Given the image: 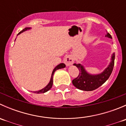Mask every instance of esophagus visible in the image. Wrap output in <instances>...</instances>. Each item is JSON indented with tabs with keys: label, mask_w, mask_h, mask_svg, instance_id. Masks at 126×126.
<instances>
[{
	"label": "esophagus",
	"mask_w": 126,
	"mask_h": 126,
	"mask_svg": "<svg viewBox=\"0 0 126 126\" xmlns=\"http://www.w3.org/2000/svg\"><path fill=\"white\" fill-rule=\"evenodd\" d=\"M64 62L67 66L71 65L74 63V59L71 55H68L65 57L64 60Z\"/></svg>",
	"instance_id": "esophagus-1"
}]
</instances>
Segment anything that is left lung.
I'll list each match as a JSON object with an SVG mask.
<instances>
[{
    "label": "left lung",
    "instance_id": "8db88e82",
    "mask_svg": "<svg viewBox=\"0 0 126 126\" xmlns=\"http://www.w3.org/2000/svg\"><path fill=\"white\" fill-rule=\"evenodd\" d=\"M105 36L111 38V36L109 33ZM115 54L111 57V61L109 66L105 69L102 73L98 75H90L86 72L83 67L80 64L74 63V65L77 66L79 70L78 76L72 80V84L77 88L83 91H93L101 87L103 83L106 82L113 69L115 64Z\"/></svg>",
    "mask_w": 126,
    "mask_h": 126
}]
</instances>
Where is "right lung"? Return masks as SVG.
I'll return each mask as SVG.
<instances>
[{
  "label": "right lung",
  "instance_id": "obj_1",
  "mask_svg": "<svg viewBox=\"0 0 126 126\" xmlns=\"http://www.w3.org/2000/svg\"><path fill=\"white\" fill-rule=\"evenodd\" d=\"M30 29V28H25V29H23L22 30H21V31L19 33L18 35H19V34L21 33L22 32H23L25 31V30H28V29ZM65 66H66V65H65V64H64V63H60V64L57 65V66H56L55 68H54V69L52 71V74L51 79H50V82H49V84H48L47 85L45 88H44L43 89H42V90H39V91H33V93H44L47 92L48 90H50V89L52 88V85H53V76H54L55 71H57V69H62V68H65Z\"/></svg>",
  "mask_w": 126,
  "mask_h": 126
}]
</instances>
